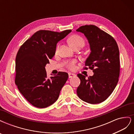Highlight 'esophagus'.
<instances>
[{
	"label": "esophagus",
	"instance_id": "obj_1",
	"mask_svg": "<svg viewBox=\"0 0 134 134\" xmlns=\"http://www.w3.org/2000/svg\"><path fill=\"white\" fill-rule=\"evenodd\" d=\"M68 74H69V78H72V77H74V76H75V75L74 74L71 73V72H69Z\"/></svg>",
	"mask_w": 134,
	"mask_h": 134
}]
</instances>
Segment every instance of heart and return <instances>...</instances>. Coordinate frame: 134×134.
<instances>
[{
	"label": "heart",
	"mask_w": 134,
	"mask_h": 134,
	"mask_svg": "<svg viewBox=\"0 0 134 134\" xmlns=\"http://www.w3.org/2000/svg\"><path fill=\"white\" fill-rule=\"evenodd\" d=\"M68 42L72 48L82 47L84 44V40L82 37L78 35H74L69 38ZM58 49V46L56 48V51ZM76 62L75 60L71 61L66 64V66L70 70H73L75 68Z\"/></svg>",
	"instance_id": "heart-1"
}]
</instances>
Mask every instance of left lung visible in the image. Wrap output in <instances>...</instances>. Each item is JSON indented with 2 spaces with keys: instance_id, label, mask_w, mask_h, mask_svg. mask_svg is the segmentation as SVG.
<instances>
[{
  "instance_id": "obj_1",
  "label": "left lung",
  "mask_w": 134,
  "mask_h": 134,
  "mask_svg": "<svg viewBox=\"0 0 134 134\" xmlns=\"http://www.w3.org/2000/svg\"><path fill=\"white\" fill-rule=\"evenodd\" d=\"M76 31L83 33L90 43L91 52L85 65L94 72L88 78L81 74L77 75L80 80L77 95L89 103H101L111 94L118 83L120 68L118 45L111 35L94 25L82 26Z\"/></svg>"
}]
</instances>
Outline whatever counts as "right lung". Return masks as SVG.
I'll list each match as a JSON object with an SVG mask.
<instances>
[{
  "label": "right lung",
  "instance_id": "obj_1",
  "mask_svg": "<svg viewBox=\"0 0 134 134\" xmlns=\"http://www.w3.org/2000/svg\"><path fill=\"white\" fill-rule=\"evenodd\" d=\"M40 30L20 47L15 58V83L23 97L37 108L55 103L68 78L59 71L48 78L45 66L55 55L56 44L71 32Z\"/></svg>",
  "mask_w": 134,
  "mask_h": 134
}]
</instances>
